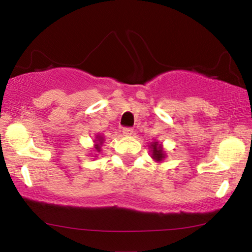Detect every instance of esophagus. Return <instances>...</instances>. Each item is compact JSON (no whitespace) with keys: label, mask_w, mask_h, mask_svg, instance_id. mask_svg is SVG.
Segmentation results:
<instances>
[{"label":"esophagus","mask_w":252,"mask_h":252,"mask_svg":"<svg viewBox=\"0 0 252 252\" xmlns=\"http://www.w3.org/2000/svg\"><path fill=\"white\" fill-rule=\"evenodd\" d=\"M123 135L124 136H132L133 135V129L132 128H124L123 129Z\"/></svg>","instance_id":"34e87169"}]
</instances>
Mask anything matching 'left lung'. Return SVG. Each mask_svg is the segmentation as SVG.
Listing matches in <instances>:
<instances>
[{
  "label": "left lung",
  "mask_w": 252,
  "mask_h": 252,
  "mask_svg": "<svg viewBox=\"0 0 252 252\" xmlns=\"http://www.w3.org/2000/svg\"><path fill=\"white\" fill-rule=\"evenodd\" d=\"M151 151H152V158L156 161H162L165 159V151H163L162 146L160 145V144H158V142H154L151 144Z\"/></svg>",
  "instance_id": "left-lung-1"
}]
</instances>
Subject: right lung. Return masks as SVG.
Listing matches in <instances>:
<instances>
[{
  "instance_id": "right-lung-1",
  "label": "right lung",
  "mask_w": 252,
  "mask_h": 252,
  "mask_svg": "<svg viewBox=\"0 0 252 252\" xmlns=\"http://www.w3.org/2000/svg\"><path fill=\"white\" fill-rule=\"evenodd\" d=\"M103 143V138L101 136H98L96 137V144H95V150L98 151V152H100V146L102 145Z\"/></svg>"
}]
</instances>
